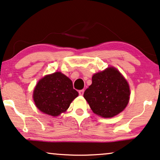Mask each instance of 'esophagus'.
Listing matches in <instances>:
<instances>
[{"label":"esophagus","instance_id":"1","mask_svg":"<svg viewBox=\"0 0 160 160\" xmlns=\"http://www.w3.org/2000/svg\"><path fill=\"white\" fill-rule=\"evenodd\" d=\"M84 89H82V90L78 91V94H79L80 95H84Z\"/></svg>","mask_w":160,"mask_h":160}]
</instances>
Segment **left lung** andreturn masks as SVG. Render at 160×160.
I'll list each match as a JSON object with an SVG mask.
<instances>
[{"mask_svg": "<svg viewBox=\"0 0 160 160\" xmlns=\"http://www.w3.org/2000/svg\"><path fill=\"white\" fill-rule=\"evenodd\" d=\"M92 81L84 98L94 113L111 118L125 108L130 100V87L117 69L111 67L94 74Z\"/></svg>", "mask_w": 160, "mask_h": 160, "instance_id": "8db88e82", "label": "left lung"}]
</instances>
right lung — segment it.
I'll use <instances>...</instances> for the list:
<instances>
[{"instance_id": "right-lung-1", "label": "right lung", "mask_w": 160, "mask_h": 160, "mask_svg": "<svg viewBox=\"0 0 160 160\" xmlns=\"http://www.w3.org/2000/svg\"><path fill=\"white\" fill-rule=\"evenodd\" d=\"M78 95L71 80L60 72L41 78L33 91V100L37 108L53 117L65 112Z\"/></svg>"}]
</instances>
